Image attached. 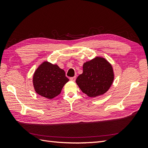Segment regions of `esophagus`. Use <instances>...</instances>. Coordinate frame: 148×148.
Returning <instances> with one entry per match:
<instances>
[{
    "label": "esophagus",
    "instance_id": "obj_1",
    "mask_svg": "<svg viewBox=\"0 0 148 148\" xmlns=\"http://www.w3.org/2000/svg\"><path fill=\"white\" fill-rule=\"evenodd\" d=\"M70 79L71 80V81H73V82H75L76 80V77H71L70 78Z\"/></svg>",
    "mask_w": 148,
    "mask_h": 148
}]
</instances>
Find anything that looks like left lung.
<instances>
[{
	"mask_svg": "<svg viewBox=\"0 0 148 148\" xmlns=\"http://www.w3.org/2000/svg\"><path fill=\"white\" fill-rule=\"evenodd\" d=\"M114 79L112 65L105 58L96 57L83 64V73L77 77L76 83L83 93L96 97L108 91Z\"/></svg>",
	"mask_w": 148,
	"mask_h": 148,
	"instance_id": "1",
	"label": "left lung"
}]
</instances>
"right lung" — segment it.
<instances>
[{
  "label": "right lung",
  "instance_id": "obj_1",
  "mask_svg": "<svg viewBox=\"0 0 148 148\" xmlns=\"http://www.w3.org/2000/svg\"><path fill=\"white\" fill-rule=\"evenodd\" d=\"M69 81L64 70L47 61L43 62L38 67L33 77L35 91L48 99L60 95L64 86Z\"/></svg>",
  "mask_w": 148,
  "mask_h": 148
}]
</instances>
